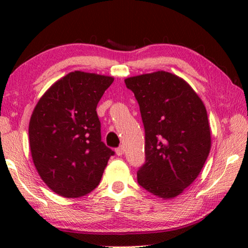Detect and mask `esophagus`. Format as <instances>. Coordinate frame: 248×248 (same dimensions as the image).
I'll list each match as a JSON object with an SVG mask.
<instances>
[{
	"label": "esophagus",
	"instance_id": "esophagus-1",
	"mask_svg": "<svg viewBox=\"0 0 248 248\" xmlns=\"http://www.w3.org/2000/svg\"><path fill=\"white\" fill-rule=\"evenodd\" d=\"M124 146L121 145V146H119V148H117L116 149V154L118 155V156H121V155L124 154Z\"/></svg>",
	"mask_w": 248,
	"mask_h": 248
}]
</instances>
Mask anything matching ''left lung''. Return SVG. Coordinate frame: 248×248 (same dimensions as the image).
Returning <instances> with one entry per match:
<instances>
[{"instance_id": "obj_1", "label": "left lung", "mask_w": 248, "mask_h": 248, "mask_svg": "<svg viewBox=\"0 0 248 248\" xmlns=\"http://www.w3.org/2000/svg\"><path fill=\"white\" fill-rule=\"evenodd\" d=\"M139 103L145 130V164L138 183L164 200L195 182L211 149L207 109L178 75L156 71L124 79Z\"/></svg>"}]
</instances>
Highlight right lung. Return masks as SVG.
<instances>
[{
    "instance_id": "add662e5",
    "label": "right lung",
    "mask_w": 248,
    "mask_h": 248,
    "mask_svg": "<svg viewBox=\"0 0 248 248\" xmlns=\"http://www.w3.org/2000/svg\"><path fill=\"white\" fill-rule=\"evenodd\" d=\"M114 78L74 71L41 96L29 121L33 165L59 196L79 198L94 190L114 152L102 142L96 107Z\"/></svg>"
}]
</instances>
